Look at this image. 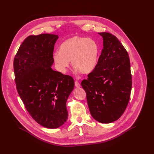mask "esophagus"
<instances>
[{
	"instance_id": "esophagus-1",
	"label": "esophagus",
	"mask_w": 154,
	"mask_h": 154,
	"mask_svg": "<svg viewBox=\"0 0 154 154\" xmlns=\"http://www.w3.org/2000/svg\"><path fill=\"white\" fill-rule=\"evenodd\" d=\"M75 86H76V88H79L80 86H81V85H80V83H79L78 81H75Z\"/></svg>"
}]
</instances>
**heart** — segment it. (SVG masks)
<instances>
[{
  "label": "heart",
  "mask_w": 154,
  "mask_h": 154,
  "mask_svg": "<svg viewBox=\"0 0 154 154\" xmlns=\"http://www.w3.org/2000/svg\"><path fill=\"white\" fill-rule=\"evenodd\" d=\"M99 46L96 41L86 37L73 36L64 41L60 51L53 54L57 69L66 73L69 66V61L76 71L88 74L96 68L99 56Z\"/></svg>",
  "instance_id": "1"
}]
</instances>
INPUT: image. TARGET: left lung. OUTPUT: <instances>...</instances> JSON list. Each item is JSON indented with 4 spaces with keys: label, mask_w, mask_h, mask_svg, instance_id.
<instances>
[{
    "label": "left lung",
    "mask_w": 154,
    "mask_h": 154,
    "mask_svg": "<svg viewBox=\"0 0 154 154\" xmlns=\"http://www.w3.org/2000/svg\"><path fill=\"white\" fill-rule=\"evenodd\" d=\"M99 34L103 39V48L96 68L81 85L93 118L109 123L118 120L126 109L132 81L125 48L114 35Z\"/></svg>",
    "instance_id": "left-lung-1"
}]
</instances>
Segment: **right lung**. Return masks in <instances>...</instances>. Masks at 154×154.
<instances>
[{
	"label": "right lung",
	"mask_w": 154,
	"mask_h": 154,
	"mask_svg": "<svg viewBox=\"0 0 154 154\" xmlns=\"http://www.w3.org/2000/svg\"><path fill=\"white\" fill-rule=\"evenodd\" d=\"M57 35H29L14 60L16 88L32 118L48 128L61 127L68 119L66 101L74 88L73 78L53 70Z\"/></svg>",
	"instance_id": "right-lung-1"
}]
</instances>
